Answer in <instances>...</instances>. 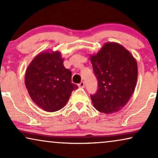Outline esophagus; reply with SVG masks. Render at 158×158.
I'll use <instances>...</instances> for the list:
<instances>
[{
	"label": "esophagus",
	"mask_w": 158,
	"mask_h": 158,
	"mask_svg": "<svg viewBox=\"0 0 158 158\" xmlns=\"http://www.w3.org/2000/svg\"><path fill=\"white\" fill-rule=\"evenodd\" d=\"M79 87H81V88H84V87H85V82H84V81H81V82L79 84Z\"/></svg>",
	"instance_id": "34e87169"
}]
</instances>
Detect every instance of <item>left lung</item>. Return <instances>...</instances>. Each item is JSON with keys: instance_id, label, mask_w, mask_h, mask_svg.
Listing matches in <instances>:
<instances>
[{"instance_id": "left-lung-1", "label": "left lung", "mask_w": 158, "mask_h": 158, "mask_svg": "<svg viewBox=\"0 0 158 158\" xmlns=\"http://www.w3.org/2000/svg\"><path fill=\"white\" fill-rule=\"evenodd\" d=\"M90 61L98 79V90L91 95L100 112L111 114L124 107L134 91L138 65L133 56L117 43L105 44Z\"/></svg>"}]
</instances>
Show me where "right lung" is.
Returning a JSON list of instances; mask_svg holds the SVG:
<instances>
[{
    "label": "right lung",
    "instance_id": "add662e5",
    "mask_svg": "<svg viewBox=\"0 0 158 158\" xmlns=\"http://www.w3.org/2000/svg\"><path fill=\"white\" fill-rule=\"evenodd\" d=\"M25 82L33 102L49 112L64 107L72 91L78 88L71 82V71L64 67L57 51L39 54L26 70Z\"/></svg>",
    "mask_w": 158,
    "mask_h": 158
}]
</instances>
